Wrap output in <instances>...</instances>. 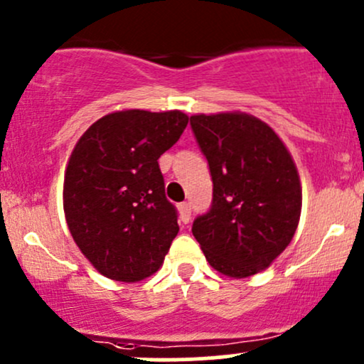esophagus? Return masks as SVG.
<instances>
[{
    "label": "esophagus",
    "mask_w": 364,
    "mask_h": 364,
    "mask_svg": "<svg viewBox=\"0 0 364 364\" xmlns=\"http://www.w3.org/2000/svg\"><path fill=\"white\" fill-rule=\"evenodd\" d=\"M178 213H179V221L181 223H190V219H191V207H190V203H186V202H183V203H179L178 205Z\"/></svg>",
    "instance_id": "34e87169"
}]
</instances>
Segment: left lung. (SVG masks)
Returning a JSON list of instances; mask_svg holds the SVG:
<instances>
[{
    "instance_id": "8db88e82",
    "label": "left lung",
    "mask_w": 364,
    "mask_h": 364,
    "mask_svg": "<svg viewBox=\"0 0 364 364\" xmlns=\"http://www.w3.org/2000/svg\"><path fill=\"white\" fill-rule=\"evenodd\" d=\"M213 176V205L193 221L207 262L230 278L273 264L292 242L302 209L297 167L285 143L245 112L190 117Z\"/></svg>"
}]
</instances>
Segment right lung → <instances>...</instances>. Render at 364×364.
Returning a JSON list of instances; mask_svg holds the SVG:
<instances>
[{
    "label": "right lung",
    "mask_w": 364,
    "mask_h": 364,
    "mask_svg": "<svg viewBox=\"0 0 364 364\" xmlns=\"http://www.w3.org/2000/svg\"><path fill=\"white\" fill-rule=\"evenodd\" d=\"M186 124L181 110H117L75 143L63 213L75 245L103 277L134 283L162 266L179 226L157 161Z\"/></svg>",
    "instance_id": "add662e5"
}]
</instances>
